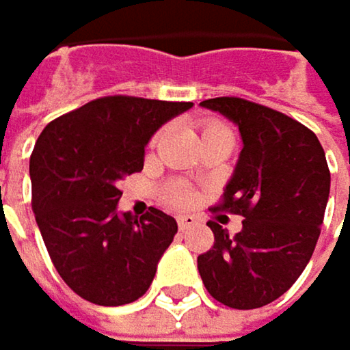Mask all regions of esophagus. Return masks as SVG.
<instances>
[{
	"instance_id": "1",
	"label": "esophagus",
	"mask_w": 350,
	"mask_h": 350,
	"mask_svg": "<svg viewBox=\"0 0 350 350\" xmlns=\"http://www.w3.org/2000/svg\"><path fill=\"white\" fill-rule=\"evenodd\" d=\"M196 224H198V220H196L193 216H179V218H177V226H179V230H181V232H185V230L193 228Z\"/></svg>"
}]
</instances>
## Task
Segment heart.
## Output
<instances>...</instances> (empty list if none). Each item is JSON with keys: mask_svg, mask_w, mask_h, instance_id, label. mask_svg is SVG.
I'll return each mask as SVG.
<instances>
[{"mask_svg": "<svg viewBox=\"0 0 350 350\" xmlns=\"http://www.w3.org/2000/svg\"><path fill=\"white\" fill-rule=\"evenodd\" d=\"M165 132H159L157 134V138H154V142L157 140H161V136H163ZM189 193L187 191H183V189H175V191H171V204H175V206H187L189 204Z\"/></svg>", "mask_w": 350, "mask_h": 350, "instance_id": "1", "label": "heart"}]
</instances>
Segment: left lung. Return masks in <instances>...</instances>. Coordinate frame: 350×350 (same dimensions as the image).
<instances>
[{
  "mask_svg": "<svg viewBox=\"0 0 350 350\" xmlns=\"http://www.w3.org/2000/svg\"><path fill=\"white\" fill-rule=\"evenodd\" d=\"M202 105L241 130L234 175L212 210L245 220L234 237L208 222L214 247L198 257V269L220 304L261 308L295 283L316 249L330 193L326 154L310 128L267 105L243 97H214Z\"/></svg>",
  "mask_w": 350,
  "mask_h": 350,
  "instance_id": "left-lung-1",
  "label": "left lung"
}]
</instances>
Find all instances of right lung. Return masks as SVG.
I'll return each mask as SVG.
<instances>
[{
	"label": "right lung",
	"mask_w": 350,
	"mask_h": 350,
	"mask_svg": "<svg viewBox=\"0 0 350 350\" xmlns=\"http://www.w3.org/2000/svg\"><path fill=\"white\" fill-rule=\"evenodd\" d=\"M191 101L105 95L53 120L30 157L32 210L63 281L97 306H124L152 283L173 216L118 214V181L142 171L144 146Z\"/></svg>",
	"instance_id": "add662e5"
}]
</instances>
